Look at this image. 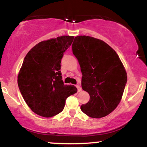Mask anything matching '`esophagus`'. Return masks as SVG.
<instances>
[{
	"mask_svg": "<svg viewBox=\"0 0 147 147\" xmlns=\"http://www.w3.org/2000/svg\"><path fill=\"white\" fill-rule=\"evenodd\" d=\"M76 87H77L78 92H80V91L82 90V88H81V86L79 85H76Z\"/></svg>",
	"mask_w": 147,
	"mask_h": 147,
	"instance_id": "obj_1",
	"label": "esophagus"
}]
</instances>
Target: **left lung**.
<instances>
[{"label": "left lung", "mask_w": 147, "mask_h": 147, "mask_svg": "<svg viewBox=\"0 0 147 147\" xmlns=\"http://www.w3.org/2000/svg\"><path fill=\"white\" fill-rule=\"evenodd\" d=\"M72 50L81 67L82 89L90 95L81 110L92 118L105 117L122 99L127 82L124 65L110 45L93 37L76 36Z\"/></svg>", "instance_id": "obj_1"}]
</instances>
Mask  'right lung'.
I'll use <instances>...</instances> for the list:
<instances>
[{"label":"right lung","instance_id":"1","mask_svg":"<svg viewBox=\"0 0 147 147\" xmlns=\"http://www.w3.org/2000/svg\"><path fill=\"white\" fill-rule=\"evenodd\" d=\"M74 36H62L41 41L28 52L18 75V85L25 102L34 113L50 117L63 110L65 100L77 88L64 85L61 72L63 53Z\"/></svg>","mask_w":147,"mask_h":147}]
</instances>
